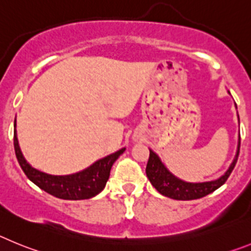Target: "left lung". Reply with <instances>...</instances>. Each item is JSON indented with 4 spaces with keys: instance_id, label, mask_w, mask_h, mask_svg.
Masks as SVG:
<instances>
[{
    "instance_id": "1",
    "label": "left lung",
    "mask_w": 251,
    "mask_h": 251,
    "mask_svg": "<svg viewBox=\"0 0 251 251\" xmlns=\"http://www.w3.org/2000/svg\"><path fill=\"white\" fill-rule=\"evenodd\" d=\"M239 151H240V135H239L238 151H236L235 159L232 160L230 168L227 169L224 175L220 176L219 179L213 180V181L186 182L173 175L166 169V166L162 164L156 153L150 150V156H149L148 165H146V175H148L152 186L161 195L168 196L170 199H175V200H195V199H200L209 195L210 193H213L216 189H219L221 185L225 184L231 171L235 168Z\"/></svg>"
}]
</instances>
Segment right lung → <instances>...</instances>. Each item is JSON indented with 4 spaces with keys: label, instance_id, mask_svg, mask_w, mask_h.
Wrapping results in <instances>:
<instances>
[{
    "label": "right lung",
    "instance_id": "right-lung-1",
    "mask_svg": "<svg viewBox=\"0 0 251 251\" xmlns=\"http://www.w3.org/2000/svg\"><path fill=\"white\" fill-rule=\"evenodd\" d=\"M16 127V121H15ZM13 146L15 153L20 166L26 174V176L40 189L64 200H85L96 196L103 190L106 182L109 180L110 170L114 162L119 159L121 153L125 151V148L116 152L107 155L103 159L98 160L85 170L80 173L71 174V175H50L36 170L31 166L22 155L19 146V140L16 130L13 131Z\"/></svg>",
    "mask_w": 251,
    "mask_h": 251
}]
</instances>
